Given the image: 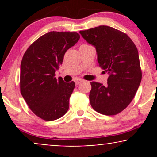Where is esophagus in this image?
Here are the masks:
<instances>
[{
	"label": "esophagus",
	"instance_id": "esophagus-1",
	"mask_svg": "<svg viewBox=\"0 0 157 157\" xmlns=\"http://www.w3.org/2000/svg\"><path fill=\"white\" fill-rule=\"evenodd\" d=\"M83 82V80H81V79H77V80H75V84H76V85H79V84L81 83V82Z\"/></svg>",
	"mask_w": 157,
	"mask_h": 157
}]
</instances>
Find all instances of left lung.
I'll list each match as a JSON object with an SVG mask.
<instances>
[{
	"label": "left lung",
	"instance_id": "obj_1",
	"mask_svg": "<svg viewBox=\"0 0 157 157\" xmlns=\"http://www.w3.org/2000/svg\"><path fill=\"white\" fill-rule=\"evenodd\" d=\"M80 33L96 48L99 66L109 75L105 85L91 82V107L102 114H117L131 103L141 82L137 48L126 34L108 26Z\"/></svg>",
	"mask_w": 157,
	"mask_h": 157
}]
</instances>
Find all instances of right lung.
<instances>
[{
    "label": "right lung",
    "instance_id": "right-lung-1",
    "mask_svg": "<svg viewBox=\"0 0 157 157\" xmlns=\"http://www.w3.org/2000/svg\"><path fill=\"white\" fill-rule=\"evenodd\" d=\"M75 32H50L36 40L23 55L21 64V94L29 109L46 121L67 112L75 82L57 79L55 71L66 52L80 39Z\"/></svg>",
    "mask_w": 157,
    "mask_h": 157
}]
</instances>
